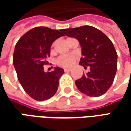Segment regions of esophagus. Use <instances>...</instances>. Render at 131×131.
<instances>
[{"instance_id": "esophagus-1", "label": "esophagus", "mask_w": 131, "mask_h": 131, "mask_svg": "<svg viewBox=\"0 0 131 131\" xmlns=\"http://www.w3.org/2000/svg\"><path fill=\"white\" fill-rule=\"evenodd\" d=\"M64 71H65V72H69V71H71V69H69V68H64Z\"/></svg>"}]
</instances>
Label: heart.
Returning a JSON list of instances; mask_svg holds the SVG:
<instances>
[{"label":"heart","mask_w":131,"mask_h":131,"mask_svg":"<svg viewBox=\"0 0 131 131\" xmlns=\"http://www.w3.org/2000/svg\"><path fill=\"white\" fill-rule=\"evenodd\" d=\"M76 57L72 55H62L57 59L56 63L57 65L62 67H68L71 66L75 62Z\"/></svg>","instance_id":"b5f03b06"}]
</instances>
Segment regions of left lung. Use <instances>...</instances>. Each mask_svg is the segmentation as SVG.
<instances>
[{
	"label": "left lung",
	"instance_id": "1",
	"mask_svg": "<svg viewBox=\"0 0 131 131\" xmlns=\"http://www.w3.org/2000/svg\"><path fill=\"white\" fill-rule=\"evenodd\" d=\"M66 36L77 38L83 57L79 64L90 71L75 81L82 93L90 97L104 94L113 83L117 67V53L112 42L100 30L91 26L62 29Z\"/></svg>",
	"mask_w": 131,
	"mask_h": 131
}]
</instances>
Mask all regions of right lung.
<instances>
[{"label":"right lung","mask_w":131,"mask_h":131,"mask_svg":"<svg viewBox=\"0 0 131 131\" xmlns=\"http://www.w3.org/2000/svg\"><path fill=\"white\" fill-rule=\"evenodd\" d=\"M46 27H35L27 31L17 43L13 64L24 91L37 101L48 100L56 93L59 79L64 71L60 67L45 72L43 66L50 55V47L57 38L64 35Z\"/></svg>","instance_id":"obj_1"}]
</instances>
